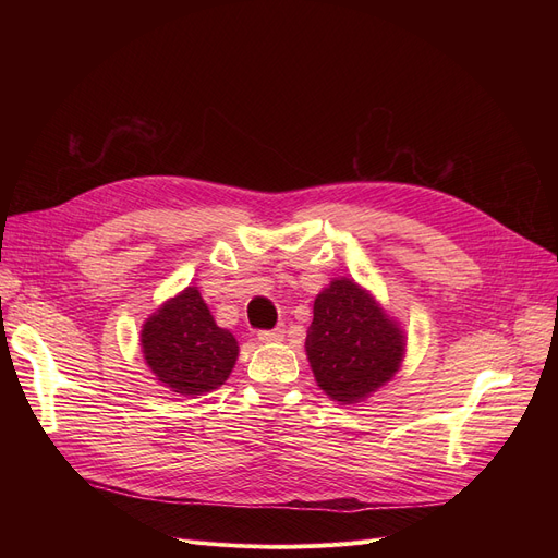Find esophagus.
<instances>
[{
    "label": "esophagus",
    "instance_id": "obj_1",
    "mask_svg": "<svg viewBox=\"0 0 558 558\" xmlns=\"http://www.w3.org/2000/svg\"><path fill=\"white\" fill-rule=\"evenodd\" d=\"M257 339L262 343H276V341H282L284 339V328H276V330H262L257 335Z\"/></svg>",
    "mask_w": 558,
    "mask_h": 558
}]
</instances>
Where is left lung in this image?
Returning a JSON list of instances; mask_svg holds the SVG:
<instances>
[{
    "mask_svg": "<svg viewBox=\"0 0 558 558\" xmlns=\"http://www.w3.org/2000/svg\"><path fill=\"white\" fill-rule=\"evenodd\" d=\"M305 355L318 389L357 404L391 383L407 355V335L366 287L332 278L314 299Z\"/></svg>",
    "mask_w": 558,
    "mask_h": 558,
    "instance_id": "left-lung-1",
    "label": "left lung"
}]
</instances>
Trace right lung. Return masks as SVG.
<instances>
[{
	"label": "right lung",
	"instance_id": "1",
	"mask_svg": "<svg viewBox=\"0 0 558 558\" xmlns=\"http://www.w3.org/2000/svg\"><path fill=\"white\" fill-rule=\"evenodd\" d=\"M140 345L158 383L192 398L219 389L240 357L238 339L215 324L198 287L192 284L144 320Z\"/></svg>",
	"mask_w": 558,
	"mask_h": 558
}]
</instances>
